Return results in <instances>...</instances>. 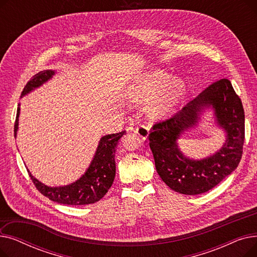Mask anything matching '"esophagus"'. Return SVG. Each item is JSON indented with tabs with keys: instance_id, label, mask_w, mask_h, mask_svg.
I'll list each match as a JSON object with an SVG mask.
<instances>
[{
	"instance_id": "1",
	"label": "esophagus",
	"mask_w": 257,
	"mask_h": 257,
	"mask_svg": "<svg viewBox=\"0 0 257 257\" xmlns=\"http://www.w3.org/2000/svg\"><path fill=\"white\" fill-rule=\"evenodd\" d=\"M134 132L138 133L143 140H146L147 137L149 136V128H148L146 125H140L139 127L136 128Z\"/></svg>"
}]
</instances>
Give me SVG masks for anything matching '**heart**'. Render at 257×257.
<instances>
[{"label":"heart","mask_w":257,"mask_h":257,"mask_svg":"<svg viewBox=\"0 0 257 257\" xmlns=\"http://www.w3.org/2000/svg\"><path fill=\"white\" fill-rule=\"evenodd\" d=\"M171 80L172 76L163 71L146 74L131 88L129 99L133 103L142 104L155 99L149 107V113L154 117L163 116L172 111L184 96L185 84L183 81L175 79L171 83Z\"/></svg>","instance_id":"b5f03b06"}]
</instances>
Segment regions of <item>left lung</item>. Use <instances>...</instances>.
<instances>
[{"mask_svg":"<svg viewBox=\"0 0 257 257\" xmlns=\"http://www.w3.org/2000/svg\"><path fill=\"white\" fill-rule=\"evenodd\" d=\"M212 106L218 124L226 132V142L213 156L194 161L184 157L176 141L195 124L204 107ZM245 141V112L241 101L228 79L215 81L197 98L170 118L155 123L149 134V146L155 168L173 191L199 195L218 185L238 166Z\"/></svg>","mask_w":257,"mask_h":257,"instance_id":"obj_1","label":"left lung"}]
</instances>
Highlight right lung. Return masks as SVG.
I'll return each mask as SVG.
<instances>
[{
    "label": "right lung",
    "mask_w": 257,
    "mask_h": 257,
    "mask_svg": "<svg viewBox=\"0 0 257 257\" xmlns=\"http://www.w3.org/2000/svg\"><path fill=\"white\" fill-rule=\"evenodd\" d=\"M55 74L54 71L46 70L39 72L26 84L22 92V97L34 88L43 85L52 76ZM20 106V105H19ZM20 107H18L17 118L15 124V137L19 126ZM125 131L118 133L108 134L100 140L96 154L90 166L82 177L76 182L65 186L50 187L35 179L29 172V176L35 187L45 197L57 202L60 204L67 205H85L92 204L102 199L108 190L111 187L115 176V161L114 153L118 140L124 136Z\"/></svg>",
    "instance_id": "1"
}]
</instances>
